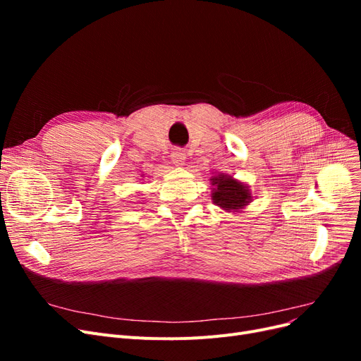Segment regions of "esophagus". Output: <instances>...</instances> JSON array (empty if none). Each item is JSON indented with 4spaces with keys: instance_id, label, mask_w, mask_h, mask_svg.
I'll use <instances>...</instances> for the list:
<instances>
[{
    "instance_id": "34e87169",
    "label": "esophagus",
    "mask_w": 361,
    "mask_h": 361,
    "mask_svg": "<svg viewBox=\"0 0 361 361\" xmlns=\"http://www.w3.org/2000/svg\"><path fill=\"white\" fill-rule=\"evenodd\" d=\"M171 161L176 167H183L185 162H187V154L180 149H174L171 154Z\"/></svg>"
}]
</instances>
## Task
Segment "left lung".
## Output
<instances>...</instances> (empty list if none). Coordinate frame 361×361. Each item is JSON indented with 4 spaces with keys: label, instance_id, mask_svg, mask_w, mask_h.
I'll return each instance as SVG.
<instances>
[{
    "label": "left lung",
    "instance_id": "1",
    "mask_svg": "<svg viewBox=\"0 0 361 361\" xmlns=\"http://www.w3.org/2000/svg\"><path fill=\"white\" fill-rule=\"evenodd\" d=\"M209 183L212 203L226 212H243L253 200L250 187L227 173H218L211 176Z\"/></svg>",
    "mask_w": 361,
    "mask_h": 361
}]
</instances>
